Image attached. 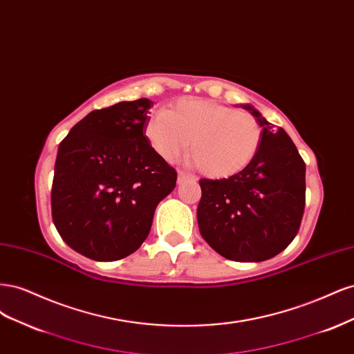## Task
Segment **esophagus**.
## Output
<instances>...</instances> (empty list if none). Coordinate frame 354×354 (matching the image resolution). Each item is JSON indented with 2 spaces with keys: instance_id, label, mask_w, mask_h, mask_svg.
I'll use <instances>...</instances> for the list:
<instances>
[{
  "instance_id": "obj_1",
  "label": "esophagus",
  "mask_w": 354,
  "mask_h": 354,
  "mask_svg": "<svg viewBox=\"0 0 354 354\" xmlns=\"http://www.w3.org/2000/svg\"><path fill=\"white\" fill-rule=\"evenodd\" d=\"M189 180H194V177L186 174L185 171H178V176H177L178 183H185V181H189Z\"/></svg>"
}]
</instances>
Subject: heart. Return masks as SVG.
Wrapping results in <instances>:
<instances>
[{"label":"heart","instance_id":"obj_1","mask_svg":"<svg viewBox=\"0 0 354 354\" xmlns=\"http://www.w3.org/2000/svg\"><path fill=\"white\" fill-rule=\"evenodd\" d=\"M146 137L167 162L190 153L203 174L226 178L251 164L261 143V125L242 111L209 100H180L171 111H160L149 120Z\"/></svg>","mask_w":354,"mask_h":354}]
</instances>
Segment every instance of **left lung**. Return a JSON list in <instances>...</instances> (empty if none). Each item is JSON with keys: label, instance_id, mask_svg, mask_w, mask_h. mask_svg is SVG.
Segmentation results:
<instances>
[{"label": "left lung", "instance_id": "8db88e82", "mask_svg": "<svg viewBox=\"0 0 354 354\" xmlns=\"http://www.w3.org/2000/svg\"><path fill=\"white\" fill-rule=\"evenodd\" d=\"M261 125L251 164L229 178L199 181L198 226L214 251L233 261L259 263L282 252L301 224L306 164L283 128L252 104H241Z\"/></svg>", "mask_w": 354, "mask_h": 354}]
</instances>
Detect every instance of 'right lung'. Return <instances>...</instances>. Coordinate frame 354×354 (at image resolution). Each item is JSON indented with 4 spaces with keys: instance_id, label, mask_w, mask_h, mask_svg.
<instances>
[{
    "instance_id": "right-lung-1",
    "label": "right lung",
    "mask_w": 354,
    "mask_h": 354,
    "mask_svg": "<svg viewBox=\"0 0 354 354\" xmlns=\"http://www.w3.org/2000/svg\"><path fill=\"white\" fill-rule=\"evenodd\" d=\"M152 106L138 99L93 111L59 145L51 216L87 259L115 261L140 248L158 203L176 187V169L145 133Z\"/></svg>"
}]
</instances>
